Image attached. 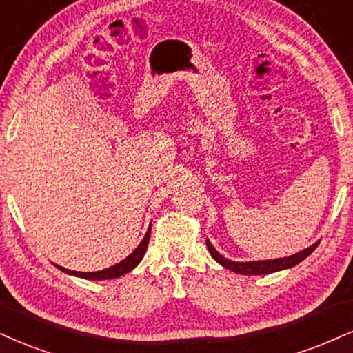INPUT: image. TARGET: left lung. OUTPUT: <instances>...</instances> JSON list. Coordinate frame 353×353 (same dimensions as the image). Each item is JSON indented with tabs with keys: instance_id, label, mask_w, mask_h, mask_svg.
Returning a JSON list of instances; mask_svg holds the SVG:
<instances>
[{
	"instance_id": "left-lung-1",
	"label": "left lung",
	"mask_w": 353,
	"mask_h": 353,
	"mask_svg": "<svg viewBox=\"0 0 353 353\" xmlns=\"http://www.w3.org/2000/svg\"><path fill=\"white\" fill-rule=\"evenodd\" d=\"M316 242L314 245L307 247L306 250L299 252V254L285 256V259H275V260H260V262H232V260L224 259L219 252H216L214 247L211 245L210 241H206L208 250L212 255V259L216 260L217 263H221L223 267L232 270V272L241 273V275H265V273H273L278 272V270H285V268H291L294 265H298L299 262H303L307 255H311L314 249L317 247Z\"/></svg>"
}]
</instances>
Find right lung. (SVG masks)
<instances>
[{
    "instance_id": "1",
    "label": "right lung",
    "mask_w": 353,
    "mask_h": 353,
    "mask_svg": "<svg viewBox=\"0 0 353 353\" xmlns=\"http://www.w3.org/2000/svg\"><path fill=\"white\" fill-rule=\"evenodd\" d=\"M149 241H150V229L147 230L145 237H143V241L139 243V247L136 250L130 254L128 259H124L123 262L116 263L114 267H110L106 270H101V272H90V273H83V272H73V270H67L63 267H59L62 272L65 273H70V275H75V276H80V278H86V280H110V278H117V276H123L125 273H129L130 270H134L139 265V262L142 260L143 254H145L147 250V245H149Z\"/></svg>"
}]
</instances>
